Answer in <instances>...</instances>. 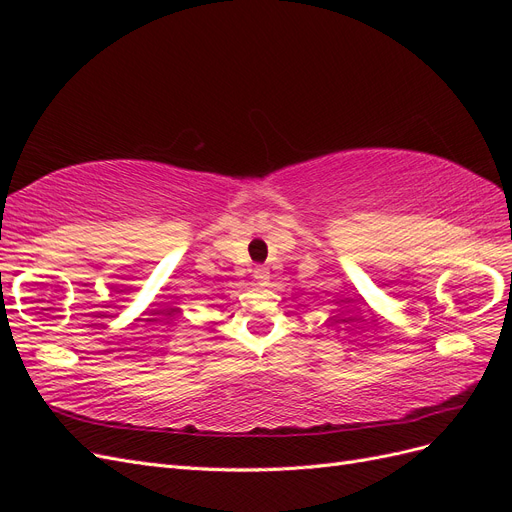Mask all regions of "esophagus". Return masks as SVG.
I'll use <instances>...</instances> for the list:
<instances>
[{
  "instance_id": "34e87169",
  "label": "esophagus",
  "mask_w": 512,
  "mask_h": 512,
  "mask_svg": "<svg viewBox=\"0 0 512 512\" xmlns=\"http://www.w3.org/2000/svg\"><path fill=\"white\" fill-rule=\"evenodd\" d=\"M269 277H271V273H269L267 267H256L254 269V280L258 284H269Z\"/></svg>"
}]
</instances>
